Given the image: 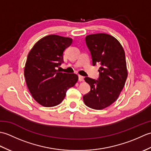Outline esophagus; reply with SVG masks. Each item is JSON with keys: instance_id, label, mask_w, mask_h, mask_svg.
<instances>
[{"instance_id": "1", "label": "esophagus", "mask_w": 151, "mask_h": 151, "mask_svg": "<svg viewBox=\"0 0 151 151\" xmlns=\"http://www.w3.org/2000/svg\"><path fill=\"white\" fill-rule=\"evenodd\" d=\"M84 76H81V75H78V81H79L80 82L84 81Z\"/></svg>"}]
</instances>
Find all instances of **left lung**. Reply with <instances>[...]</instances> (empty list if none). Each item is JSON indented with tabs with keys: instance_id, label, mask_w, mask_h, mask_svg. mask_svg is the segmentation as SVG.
I'll return each instance as SVG.
<instances>
[{
	"instance_id": "8db88e82",
	"label": "left lung",
	"mask_w": 151,
	"mask_h": 151,
	"mask_svg": "<svg viewBox=\"0 0 151 151\" xmlns=\"http://www.w3.org/2000/svg\"><path fill=\"white\" fill-rule=\"evenodd\" d=\"M92 64H100L97 80L85 77L90 91L83 96L87 106L101 110L117 100L125 84L128 73L125 54L121 43L106 34H95L86 37Z\"/></svg>"
}]
</instances>
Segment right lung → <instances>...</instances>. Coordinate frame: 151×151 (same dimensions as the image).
I'll use <instances>...</instances> for the list:
<instances>
[{"label": "right lung", "mask_w": 151, "mask_h": 151, "mask_svg": "<svg viewBox=\"0 0 151 151\" xmlns=\"http://www.w3.org/2000/svg\"><path fill=\"white\" fill-rule=\"evenodd\" d=\"M73 42L69 37L49 35L34 45L24 67L27 87L35 101L45 107L61 103L66 92L78 81L76 74L57 70L63 63V51Z\"/></svg>", "instance_id": "obj_1"}]
</instances>
